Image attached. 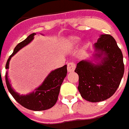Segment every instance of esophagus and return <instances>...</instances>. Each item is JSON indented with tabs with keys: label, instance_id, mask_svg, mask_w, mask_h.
<instances>
[{
	"label": "esophagus",
	"instance_id": "obj_1",
	"mask_svg": "<svg viewBox=\"0 0 129 129\" xmlns=\"http://www.w3.org/2000/svg\"><path fill=\"white\" fill-rule=\"evenodd\" d=\"M75 68H76V64L74 63L73 62H71L69 63H68L67 64V70L68 72H73L75 71Z\"/></svg>",
	"mask_w": 129,
	"mask_h": 129
}]
</instances>
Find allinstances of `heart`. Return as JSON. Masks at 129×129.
<instances>
[{"label": "heart", "instance_id": "obj_1", "mask_svg": "<svg viewBox=\"0 0 129 129\" xmlns=\"http://www.w3.org/2000/svg\"><path fill=\"white\" fill-rule=\"evenodd\" d=\"M79 42V38L76 37H71L67 41V45L68 47H74L77 45Z\"/></svg>", "mask_w": 129, "mask_h": 129}]
</instances>
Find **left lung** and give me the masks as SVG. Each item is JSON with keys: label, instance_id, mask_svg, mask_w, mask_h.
Listing matches in <instances>:
<instances>
[{"label": "left lung", "instance_id": "8db88e82", "mask_svg": "<svg viewBox=\"0 0 129 129\" xmlns=\"http://www.w3.org/2000/svg\"><path fill=\"white\" fill-rule=\"evenodd\" d=\"M101 63L81 60L75 73L79 75L78 90L83 99L92 103L105 101L114 94L124 71L123 56L117 42L110 35H102L94 44Z\"/></svg>", "mask_w": 129, "mask_h": 129}]
</instances>
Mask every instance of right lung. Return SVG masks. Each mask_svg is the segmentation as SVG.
<instances>
[{"label": "right lung", "instance_id": "add662e5", "mask_svg": "<svg viewBox=\"0 0 129 129\" xmlns=\"http://www.w3.org/2000/svg\"><path fill=\"white\" fill-rule=\"evenodd\" d=\"M35 35H36L35 33L30 35L25 40L16 45L12 54L7 60L6 69H9V61L11 57L22 47L30 43L33 40ZM67 65L52 71L44 81L43 84L39 88L35 89V92L24 96L19 95L12 89L8 79L7 73L5 76V80L10 93L12 94L14 99L22 107L33 111H44L52 107L56 103L60 86L63 82L64 79L67 76Z\"/></svg>", "mask_w": 129, "mask_h": 129}]
</instances>
